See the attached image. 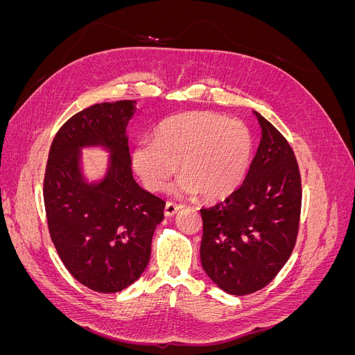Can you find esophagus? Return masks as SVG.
Returning <instances> with one entry per match:
<instances>
[{"instance_id": "esophagus-1", "label": "esophagus", "mask_w": 355, "mask_h": 355, "mask_svg": "<svg viewBox=\"0 0 355 355\" xmlns=\"http://www.w3.org/2000/svg\"><path fill=\"white\" fill-rule=\"evenodd\" d=\"M180 209H184L182 204H176L173 201H167L166 207H164V214H166V216H173V214L178 213Z\"/></svg>"}]
</instances>
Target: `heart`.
<instances>
[{
	"label": "heart",
	"instance_id": "b5f03b06",
	"mask_svg": "<svg viewBox=\"0 0 355 355\" xmlns=\"http://www.w3.org/2000/svg\"><path fill=\"white\" fill-rule=\"evenodd\" d=\"M253 155L249 128L220 114L189 111L166 118L157 127L155 139L139 142L132 163L144 185L163 191L176 173L180 194H196L214 201L228 197L240 187Z\"/></svg>",
	"mask_w": 355,
	"mask_h": 355
}]
</instances>
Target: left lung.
Segmentation results:
<instances>
[{
	"label": "left lung",
	"mask_w": 355,
	"mask_h": 355,
	"mask_svg": "<svg viewBox=\"0 0 355 355\" xmlns=\"http://www.w3.org/2000/svg\"><path fill=\"white\" fill-rule=\"evenodd\" d=\"M262 139L240 188L201 209L204 271L223 292L254 293L274 280L293 252L302 185L286 137L254 112Z\"/></svg>",
	"instance_id": "left-lung-1"
}]
</instances>
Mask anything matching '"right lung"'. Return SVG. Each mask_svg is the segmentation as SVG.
Returning <instances> with one entry per match:
<instances>
[{
	"label": "right lung",
	"instance_id": "right-lung-1",
	"mask_svg": "<svg viewBox=\"0 0 355 355\" xmlns=\"http://www.w3.org/2000/svg\"><path fill=\"white\" fill-rule=\"evenodd\" d=\"M136 101L96 103L71 116L50 146L44 206L53 244L71 275L101 293H115L142 275L166 201L142 189L132 173L125 128ZM101 144L112 161L98 184L85 182L79 149Z\"/></svg>",
	"mask_w": 355,
	"mask_h": 355
}]
</instances>
